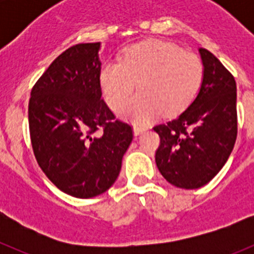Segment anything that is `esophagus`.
<instances>
[{"label":"esophagus","mask_w":254,"mask_h":254,"mask_svg":"<svg viewBox=\"0 0 254 254\" xmlns=\"http://www.w3.org/2000/svg\"><path fill=\"white\" fill-rule=\"evenodd\" d=\"M146 131V128H143V127H140V126H134L133 127V134L134 136H138V134H141L142 132Z\"/></svg>","instance_id":"34e87169"}]
</instances>
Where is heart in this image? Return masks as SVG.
<instances>
[{"label":"heart","instance_id":"heart-1","mask_svg":"<svg viewBox=\"0 0 254 254\" xmlns=\"http://www.w3.org/2000/svg\"><path fill=\"white\" fill-rule=\"evenodd\" d=\"M202 73V62L196 55L151 40L126 49L120 62H105L100 69V86L107 104L118 111L137 85L140 93L123 107L121 114L146 125L164 111L167 114L183 111L196 95Z\"/></svg>","mask_w":254,"mask_h":254}]
</instances>
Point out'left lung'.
<instances>
[{
	"label": "left lung",
	"mask_w": 254,
	"mask_h": 254,
	"mask_svg": "<svg viewBox=\"0 0 254 254\" xmlns=\"http://www.w3.org/2000/svg\"><path fill=\"white\" fill-rule=\"evenodd\" d=\"M202 84L194 100L174 120L155 126L160 146L155 161L170 185L194 190L225 165L238 133L234 76L211 52L199 48Z\"/></svg>",
	"instance_id": "8db88e82"
}]
</instances>
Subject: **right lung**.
<instances>
[{
	"mask_svg": "<svg viewBox=\"0 0 254 254\" xmlns=\"http://www.w3.org/2000/svg\"><path fill=\"white\" fill-rule=\"evenodd\" d=\"M100 43L58 56L33 86L29 129L35 159L49 181L77 198L104 193L118 178L132 142L128 123L102 99Z\"/></svg>",
	"mask_w": 254,
	"mask_h": 254,
	"instance_id": "1",
	"label": "right lung"
}]
</instances>
